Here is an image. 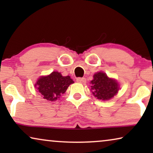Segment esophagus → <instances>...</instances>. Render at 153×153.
I'll return each instance as SVG.
<instances>
[{
    "label": "esophagus",
    "mask_w": 153,
    "mask_h": 153,
    "mask_svg": "<svg viewBox=\"0 0 153 153\" xmlns=\"http://www.w3.org/2000/svg\"><path fill=\"white\" fill-rule=\"evenodd\" d=\"M76 81L81 83H85L86 82V79H85L84 77H82V78H81V77H79V78L76 79Z\"/></svg>",
    "instance_id": "obj_1"
}]
</instances>
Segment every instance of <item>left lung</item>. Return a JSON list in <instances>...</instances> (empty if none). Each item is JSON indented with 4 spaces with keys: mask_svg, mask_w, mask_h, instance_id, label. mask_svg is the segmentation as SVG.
Listing matches in <instances>:
<instances>
[{
    "mask_svg": "<svg viewBox=\"0 0 153 153\" xmlns=\"http://www.w3.org/2000/svg\"><path fill=\"white\" fill-rule=\"evenodd\" d=\"M91 92L98 100H108L118 93L119 84L114 79L108 78L102 72L95 73L91 81Z\"/></svg>",
    "mask_w": 153,
    "mask_h": 153,
    "instance_id": "1",
    "label": "left lung"
}]
</instances>
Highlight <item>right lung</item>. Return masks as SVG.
<instances>
[{
    "label": "right lung",
    "mask_w": 153,
    "mask_h": 153,
    "mask_svg": "<svg viewBox=\"0 0 153 153\" xmlns=\"http://www.w3.org/2000/svg\"><path fill=\"white\" fill-rule=\"evenodd\" d=\"M73 83L70 76H63L60 72H53L48 76L39 77L35 87L44 99L53 102L65 93L69 85Z\"/></svg>",
    "instance_id": "obj_1"
}]
</instances>
